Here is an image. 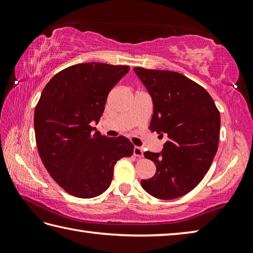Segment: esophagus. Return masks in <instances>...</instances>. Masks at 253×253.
Here are the masks:
<instances>
[{
    "instance_id": "esophagus-1",
    "label": "esophagus",
    "mask_w": 253,
    "mask_h": 253,
    "mask_svg": "<svg viewBox=\"0 0 253 253\" xmlns=\"http://www.w3.org/2000/svg\"><path fill=\"white\" fill-rule=\"evenodd\" d=\"M133 155L137 158H142L143 157V151L140 147H135L133 148Z\"/></svg>"
}]
</instances>
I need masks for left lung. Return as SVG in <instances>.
<instances>
[{
	"label": "left lung",
	"mask_w": 253,
	"mask_h": 253,
	"mask_svg": "<svg viewBox=\"0 0 253 253\" xmlns=\"http://www.w3.org/2000/svg\"><path fill=\"white\" fill-rule=\"evenodd\" d=\"M153 102L150 130L168 136L160 153L144 157L157 173L142 179L149 195L170 200L191 191L208 173L218 146L221 116L207 90L184 75L135 67Z\"/></svg>",
	"instance_id": "obj_1"
}]
</instances>
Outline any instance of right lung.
Instances as JSON below:
<instances>
[{
	"mask_svg": "<svg viewBox=\"0 0 253 253\" xmlns=\"http://www.w3.org/2000/svg\"><path fill=\"white\" fill-rule=\"evenodd\" d=\"M129 66L84 63L63 69L46 84L35 110L37 148L51 177L69 195L94 198L110 187L114 165L133 144L107 138L98 124L109 92Z\"/></svg>",
	"mask_w": 253,
	"mask_h": 253,
	"instance_id": "right-lung-1",
	"label": "right lung"
}]
</instances>
